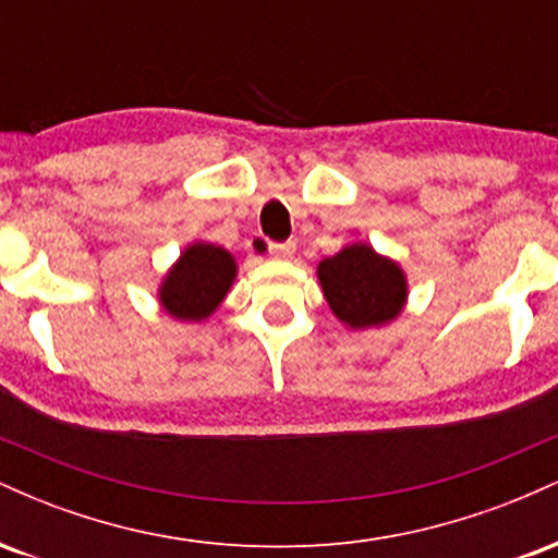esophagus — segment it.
Instances as JSON below:
<instances>
[{"mask_svg": "<svg viewBox=\"0 0 558 558\" xmlns=\"http://www.w3.org/2000/svg\"><path fill=\"white\" fill-rule=\"evenodd\" d=\"M293 252H296V246H293L291 241H288V243H270V254H272V257H278V259L293 257Z\"/></svg>", "mask_w": 558, "mask_h": 558, "instance_id": "obj_1", "label": "esophagus"}]
</instances>
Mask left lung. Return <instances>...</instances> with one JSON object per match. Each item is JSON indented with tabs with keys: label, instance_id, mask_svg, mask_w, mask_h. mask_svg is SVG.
<instances>
[{
	"label": "left lung",
	"instance_id": "8db88e82",
	"mask_svg": "<svg viewBox=\"0 0 558 558\" xmlns=\"http://www.w3.org/2000/svg\"><path fill=\"white\" fill-rule=\"evenodd\" d=\"M317 278L332 315L354 330L390 323L407 301L401 267L367 243H351L319 262Z\"/></svg>",
	"mask_w": 558,
	"mask_h": 558
}]
</instances>
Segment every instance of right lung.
I'll use <instances>...</instances> for the list:
<instances>
[{
    "instance_id": "1",
    "label": "right lung",
    "mask_w": 558,
    "mask_h": 558,
    "mask_svg": "<svg viewBox=\"0 0 558 558\" xmlns=\"http://www.w3.org/2000/svg\"><path fill=\"white\" fill-rule=\"evenodd\" d=\"M233 278L235 262L226 248L215 243H194L168 272L159 288V301L175 319L198 323L220 306Z\"/></svg>"
}]
</instances>
